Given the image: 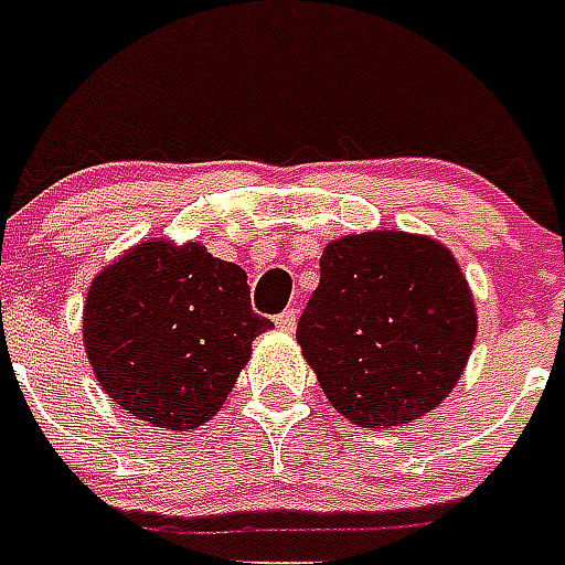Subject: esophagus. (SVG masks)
<instances>
[{"label":"esophagus","mask_w":565,"mask_h":565,"mask_svg":"<svg viewBox=\"0 0 565 565\" xmlns=\"http://www.w3.org/2000/svg\"><path fill=\"white\" fill-rule=\"evenodd\" d=\"M296 322H299V311H296V308H287V311H281L275 317V326L281 331H292L296 329Z\"/></svg>","instance_id":"34e87169"}]
</instances>
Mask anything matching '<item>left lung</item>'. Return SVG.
<instances>
[{
	"instance_id": "1",
	"label": "left lung",
	"mask_w": 565,
	"mask_h": 565,
	"mask_svg": "<svg viewBox=\"0 0 565 565\" xmlns=\"http://www.w3.org/2000/svg\"><path fill=\"white\" fill-rule=\"evenodd\" d=\"M473 338L471 287L450 248L406 231L326 245L296 329L322 394L367 429L433 412L462 376Z\"/></svg>"
}]
</instances>
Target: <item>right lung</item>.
Instances as JSON below:
<instances>
[{
  "label": "right lung",
  "instance_id": "add662e5",
  "mask_svg": "<svg viewBox=\"0 0 565 565\" xmlns=\"http://www.w3.org/2000/svg\"><path fill=\"white\" fill-rule=\"evenodd\" d=\"M273 326L252 311L236 264L204 245L141 243L92 281L82 340L103 391L127 415L189 433L225 406Z\"/></svg>",
  "mask_w": 565,
  "mask_h": 565
}]
</instances>
